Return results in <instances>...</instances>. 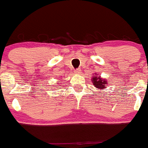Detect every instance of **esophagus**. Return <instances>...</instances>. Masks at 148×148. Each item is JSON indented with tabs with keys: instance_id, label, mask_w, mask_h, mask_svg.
I'll return each instance as SVG.
<instances>
[{
	"instance_id": "34e87169",
	"label": "esophagus",
	"mask_w": 148,
	"mask_h": 148,
	"mask_svg": "<svg viewBox=\"0 0 148 148\" xmlns=\"http://www.w3.org/2000/svg\"><path fill=\"white\" fill-rule=\"evenodd\" d=\"M81 73V70L80 69H76L74 70V74H79Z\"/></svg>"
}]
</instances>
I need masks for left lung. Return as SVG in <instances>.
Wrapping results in <instances>:
<instances>
[{"instance_id": "8db88e82", "label": "left lung", "mask_w": 148, "mask_h": 148, "mask_svg": "<svg viewBox=\"0 0 148 148\" xmlns=\"http://www.w3.org/2000/svg\"><path fill=\"white\" fill-rule=\"evenodd\" d=\"M92 82L95 87L101 89H103L104 87H106V84H107L106 79H102L100 76H95L94 78L92 79Z\"/></svg>"}]
</instances>
